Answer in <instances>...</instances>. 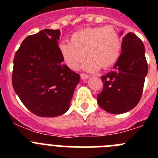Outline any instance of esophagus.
Returning a JSON list of instances; mask_svg holds the SVG:
<instances>
[{
  "instance_id": "34e87169",
  "label": "esophagus",
  "mask_w": 158,
  "mask_h": 158,
  "mask_svg": "<svg viewBox=\"0 0 158 158\" xmlns=\"http://www.w3.org/2000/svg\"><path fill=\"white\" fill-rule=\"evenodd\" d=\"M89 75L85 74V73H81V80H85L87 78H89Z\"/></svg>"
}]
</instances>
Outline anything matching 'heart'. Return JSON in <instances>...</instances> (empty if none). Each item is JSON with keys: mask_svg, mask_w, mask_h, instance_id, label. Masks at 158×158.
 <instances>
[{"mask_svg": "<svg viewBox=\"0 0 158 158\" xmlns=\"http://www.w3.org/2000/svg\"><path fill=\"white\" fill-rule=\"evenodd\" d=\"M58 48L68 68L77 70L86 57L89 59L83 69L93 73L100 67L107 69L117 62L122 50V40L112 26L87 27L75 32L71 36L70 43L62 42Z\"/></svg>", "mask_w": 158, "mask_h": 158, "instance_id": "obj_1", "label": "heart"}]
</instances>
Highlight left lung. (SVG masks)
Returning <instances> with one entry per match:
<instances>
[{"label":"left lung","mask_w":158,"mask_h":158,"mask_svg":"<svg viewBox=\"0 0 158 158\" xmlns=\"http://www.w3.org/2000/svg\"><path fill=\"white\" fill-rule=\"evenodd\" d=\"M147 73L144 44L129 32L123 38L122 54L116 63L109 73L101 77L104 89L97 96L99 105L111 114L133 109L140 100Z\"/></svg>","instance_id":"obj_1"}]
</instances>
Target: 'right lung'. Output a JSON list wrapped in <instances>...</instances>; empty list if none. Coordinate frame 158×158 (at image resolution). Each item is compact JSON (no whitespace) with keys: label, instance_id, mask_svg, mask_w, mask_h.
Here are the masks:
<instances>
[{"label":"right lung","instance_id":"add662e5","mask_svg":"<svg viewBox=\"0 0 158 158\" xmlns=\"http://www.w3.org/2000/svg\"><path fill=\"white\" fill-rule=\"evenodd\" d=\"M60 30L44 29L27 36L13 61V89L29 111L57 117L69 108L80 75L63 64L58 48Z\"/></svg>","mask_w":158,"mask_h":158}]
</instances>
